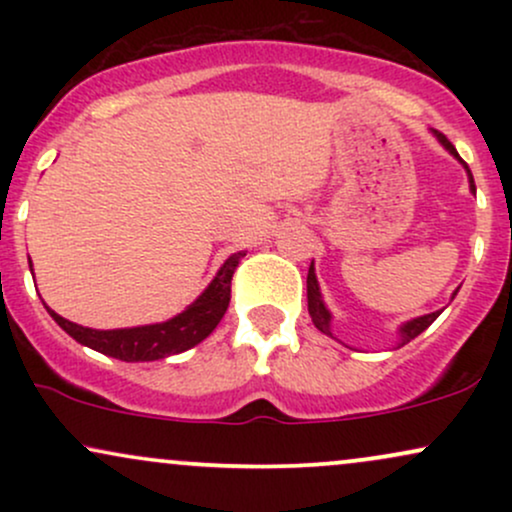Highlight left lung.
I'll use <instances>...</instances> for the list:
<instances>
[{
  "instance_id": "obj_1",
  "label": "left lung",
  "mask_w": 512,
  "mask_h": 512,
  "mask_svg": "<svg viewBox=\"0 0 512 512\" xmlns=\"http://www.w3.org/2000/svg\"><path fill=\"white\" fill-rule=\"evenodd\" d=\"M436 137L440 139V144H443L445 149H448L452 156L460 158V154H457L455 146H452V144L448 142V137H445V134L436 132ZM462 163H464V161H462ZM464 168H467V166H464ZM467 173H469V168H467ZM469 187H472V192H477V187H474L472 173H469ZM308 313H310V317H313V322H315L317 330L325 332V334H332V332H330V313H327L325 303H322L320 286H317L313 264H310V269H308ZM438 315H440V310H438V313H431V315H424V317H416V320L407 322V325L402 327V344H407V342H411V339H414V337H419V334L424 332L426 327H431V322L436 320Z\"/></svg>"
}]
</instances>
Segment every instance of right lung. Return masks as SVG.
Listing matches in <instances>:
<instances>
[{"instance_id":"add662e5","label":"right lung","mask_w":512,"mask_h":512,"mask_svg":"<svg viewBox=\"0 0 512 512\" xmlns=\"http://www.w3.org/2000/svg\"><path fill=\"white\" fill-rule=\"evenodd\" d=\"M243 252L228 257L209 284V289L197 298L195 303L173 320L161 322V325L132 327V330H91V327L74 325L64 320L55 310H50L52 320L62 327L69 337L76 342L88 346V349L101 351L105 356L120 358V361H158L173 354L192 349V346L207 339L214 327L219 325L223 313L231 303V279L236 267L240 264ZM31 262V260H28Z\"/></svg>"}]
</instances>
